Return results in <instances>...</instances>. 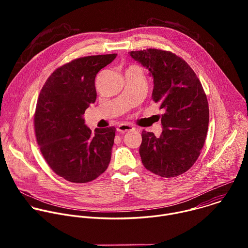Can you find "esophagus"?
<instances>
[{
  "mask_svg": "<svg viewBox=\"0 0 248 248\" xmlns=\"http://www.w3.org/2000/svg\"><path fill=\"white\" fill-rule=\"evenodd\" d=\"M132 129H133V127L129 124H122L118 126V131L121 132V133H125V132H127L129 130H132Z\"/></svg>",
  "mask_w": 248,
  "mask_h": 248,
  "instance_id": "obj_1",
  "label": "esophagus"
}]
</instances>
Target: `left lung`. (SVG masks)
I'll return each mask as SVG.
<instances>
[{"mask_svg":"<svg viewBox=\"0 0 248 248\" xmlns=\"http://www.w3.org/2000/svg\"><path fill=\"white\" fill-rule=\"evenodd\" d=\"M153 77L152 98L164 110L163 132L142 131L139 154L143 166L162 178H174L188 170L204 146L209 106L200 80L179 56L159 49L129 52Z\"/></svg>","mask_w":248,"mask_h":248,"instance_id":"left-lung-1","label":"left lung"}]
</instances>
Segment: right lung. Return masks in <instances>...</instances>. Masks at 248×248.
Wrapping results in <instances>:
<instances>
[{"label": "right lung", "instance_id": "obj_1", "mask_svg": "<svg viewBox=\"0 0 248 248\" xmlns=\"http://www.w3.org/2000/svg\"><path fill=\"white\" fill-rule=\"evenodd\" d=\"M116 57L73 60L54 70L40 91L34 114L37 143L52 170L67 182H92L111 161L116 127L96 128L93 134L82 116L96 101V75Z\"/></svg>", "mask_w": 248, "mask_h": 248}]
</instances>
